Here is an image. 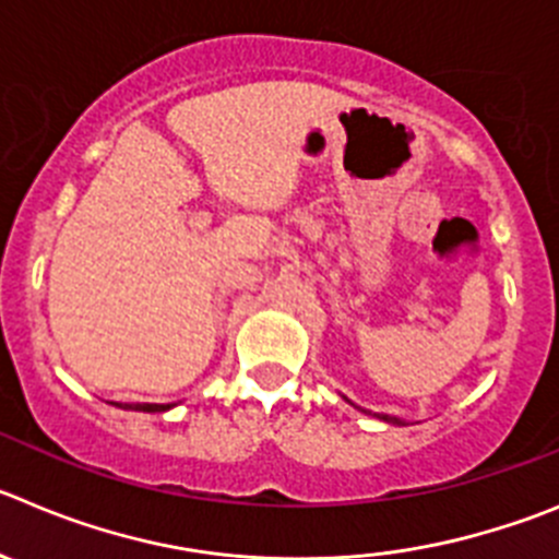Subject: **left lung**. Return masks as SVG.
Wrapping results in <instances>:
<instances>
[{
  "mask_svg": "<svg viewBox=\"0 0 559 559\" xmlns=\"http://www.w3.org/2000/svg\"><path fill=\"white\" fill-rule=\"evenodd\" d=\"M364 414H367V411H364ZM380 419H383V421H391V425H405V421H400L397 416H385V414H380Z\"/></svg>",
  "mask_w": 559,
  "mask_h": 559,
  "instance_id": "obj_1",
  "label": "left lung"
}]
</instances>
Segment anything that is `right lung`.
Segmentation results:
<instances>
[{"instance_id":"add662e5","label":"right lung","mask_w":559,"mask_h":559,"mask_svg":"<svg viewBox=\"0 0 559 559\" xmlns=\"http://www.w3.org/2000/svg\"><path fill=\"white\" fill-rule=\"evenodd\" d=\"M118 408L123 411H143V414H162V411H168L170 405H154V403H115Z\"/></svg>"}]
</instances>
